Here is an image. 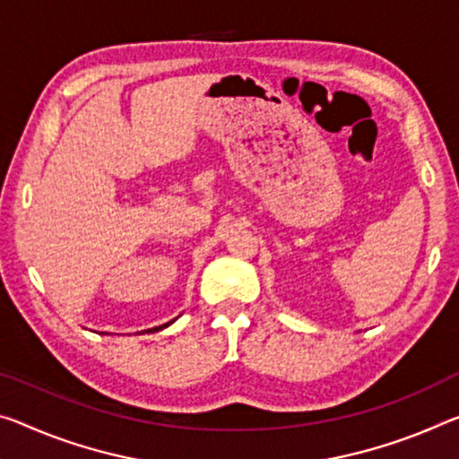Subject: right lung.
<instances>
[{"instance_id": "right-lung-1", "label": "right lung", "mask_w": 459, "mask_h": 459, "mask_svg": "<svg viewBox=\"0 0 459 459\" xmlns=\"http://www.w3.org/2000/svg\"><path fill=\"white\" fill-rule=\"evenodd\" d=\"M173 321H176V318H173ZM173 321H169V323H165V325H161V326H155V329H149V331H161V329H165V326H169Z\"/></svg>"}]
</instances>
